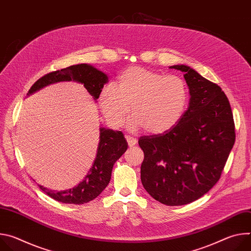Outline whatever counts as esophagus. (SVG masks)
Here are the masks:
<instances>
[{
    "label": "esophagus",
    "instance_id": "obj_1",
    "mask_svg": "<svg viewBox=\"0 0 251 251\" xmlns=\"http://www.w3.org/2000/svg\"><path fill=\"white\" fill-rule=\"evenodd\" d=\"M126 140H127V142H128V145L130 146V147H133V146H135L136 144H137V140L135 139V138H133V137H131V136H126Z\"/></svg>",
    "mask_w": 251,
    "mask_h": 251
}]
</instances>
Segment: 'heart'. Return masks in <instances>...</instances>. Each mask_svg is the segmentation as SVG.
Instances as JSON below:
<instances>
[{
	"label": "heart",
	"mask_w": 251,
	"mask_h": 251,
	"mask_svg": "<svg viewBox=\"0 0 251 251\" xmlns=\"http://www.w3.org/2000/svg\"><path fill=\"white\" fill-rule=\"evenodd\" d=\"M100 108L112 127H120L130 109L131 131L144 129L162 134L172 129L185 113L189 100L186 81L176 75L132 66L119 75L116 87L106 85L99 95Z\"/></svg>",
	"instance_id": "1"
}]
</instances>
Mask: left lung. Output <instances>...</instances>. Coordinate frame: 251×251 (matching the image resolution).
Returning <instances> with one entry per match:
<instances>
[{"instance_id":"1","label":"left lung","mask_w":251,"mask_h":251,"mask_svg":"<svg viewBox=\"0 0 251 251\" xmlns=\"http://www.w3.org/2000/svg\"><path fill=\"white\" fill-rule=\"evenodd\" d=\"M183 71L190 90L188 110L169 131L140 137L144 152L141 165L143 187L167 205L190 203L220 180L234 145V122L222 88L188 65Z\"/></svg>"}]
</instances>
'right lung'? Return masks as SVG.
<instances>
[{
	"mask_svg": "<svg viewBox=\"0 0 251 251\" xmlns=\"http://www.w3.org/2000/svg\"><path fill=\"white\" fill-rule=\"evenodd\" d=\"M76 81L82 83L94 100L98 99L108 76L90 64L81 63L52 71L35 81L27 92L32 94L45 86L59 81ZM96 158L88 174L76 187L62 192L50 191L43 186L40 189L53 200L63 203L82 204L97 198L109 184L115 162L125 153L128 143L121 131L101 127Z\"/></svg>",
	"mask_w": 251,
	"mask_h": 251,
	"instance_id": "1",
	"label": "right lung"
}]
</instances>
